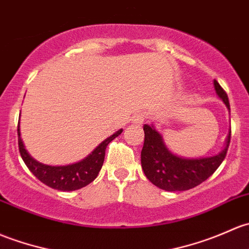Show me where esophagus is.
Here are the masks:
<instances>
[{"instance_id": "34e87169", "label": "esophagus", "mask_w": 249, "mask_h": 249, "mask_svg": "<svg viewBox=\"0 0 249 249\" xmlns=\"http://www.w3.org/2000/svg\"><path fill=\"white\" fill-rule=\"evenodd\" d=\"M144 119H145L144 113H142V112H138V113H136L135 116L132 117L131 120H132L133 124H143Z\"/></svg>"}]
</instances>
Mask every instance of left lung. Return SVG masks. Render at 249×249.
Masks as SVG:
<instances>
[{
    "mask_svg": "<svg viewBox=\"0 0 249 249\" xmlns=\"http://www.w3.org/2000/svg\"><path fill=\"white\" fill-rule=\"evenodd\" d=\"M217 95L230 109L228 95L216 80L213 81ZM144 144L141 151V163L145 177L155 186L164 191L178 192L193 188L205 181L223 162L230 144V136L219 154L210 158L185 159L174 155L164 145L162 136L153 125L144 124Z\"/></svg>",
    "mask_w": 249,
    "mask_h": 249,
    "instance_id": "1",
    "label": "left lung"
}]
</instances>
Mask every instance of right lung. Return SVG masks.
I'll list each match as a JSON object with an SVG mask.
<instances>
[{
  "instance_id": "add662e5",
  "label": "right lung",
  "mask_w": 249,
  "mask_h": 249,
  "mask_svg": "<svg viewBox=\"0 0 249 249\" xmlns=\"http://www.w3.org/2000/svg\"><path fill=\"white\" fill-rule=\"evenodd\" d=\"M122 132L123 130L120 129L119 131L109 136L107 140H105L103 143L96 146L93 153L89 154L86 159H83L82 161L72 164H67V166H48V164H43L31 158V155L25 149L22 141H21L20 126H18L20 155L27 168L43 184L58 191H75L90 184L98 177L99 172L103 167L105 151H106L108 143L118 137Z\"/></svg>"
}]
</instances>
